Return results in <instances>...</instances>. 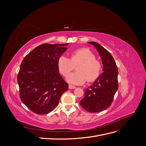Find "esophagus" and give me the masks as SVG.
Instances as JSON below:
<instances>
[{
	"label": "esophagus",
	"mask_w": 146,
	"mask_h": 146,
	"mask_svg": "<svg viewBox=\"0 0 146 146\" xmlns=\"http://www.w3.org/2000/svg\"><path fill=\"white\" fill-rule=\"evenodd\" d=\"M76 88V87L74 86L70 85H69V89H75V88Z\"/></svg>",
	"instance_id": "esophagus-1"
}]
</instances>
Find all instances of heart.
Returning <instances> with one entry per match:
<instances>
[{"label":"heart","mask_w":146,"mask_h":146,"mask_svg":"<svg viewBox=\"0 0 146 146\" xmlns=\"http://www.w3.org/2000/svg\"><path fill=\"white\" fill-rule=\"evenodd\" d=\"M77 65L78 72L71 74L66 78L68 83L74 85H82L86 78L88 82L95 81L102 71L101 63L96 60L93 53L86 48L73 51L70 54V59L65 55H61L58 60V69L64 76H67Z\"/></svg>","instance_id":"1"}]
</instances>
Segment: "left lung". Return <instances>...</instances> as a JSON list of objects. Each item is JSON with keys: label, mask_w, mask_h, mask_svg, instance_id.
<instances>
[{"label": "left lung", "mask_w": 146, "mask_h": 146, "mask_svg": "<svg viewBox=\"0 0 146 146\" xmlns=\"http://www.w3.org/2000/svg\"><path fill=\"white\" fill-rule=\"evenodd\" d=\"M94 46L100 56L103 72L92 85L86 89L84 98L80 100L82 107L90 113H98L111 105L118 89V69L111 54L96 42H88Z\"/></svg>", "instance_id": "1"}]
</instances>
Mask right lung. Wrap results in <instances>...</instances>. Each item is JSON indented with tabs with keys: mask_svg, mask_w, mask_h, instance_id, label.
<instances>
[{
	"mask_svg": "<svg viewBox=\"0 0 146 146\" xmlns=\"http://www.w3.org/2000/svg\"><path fill=\"white\" fill-rule=\"evenodd\" d=\"M67 44H43L23 60L17 76L22 102L33 112L45 114L58 104L68 90L59 73L58 60L68 49Z\"/></svg>",
	"mask_w": 146,
	"mask_h": 146,
	"instance_id": "1",
	"label": "right lung"
}]
</instances>
